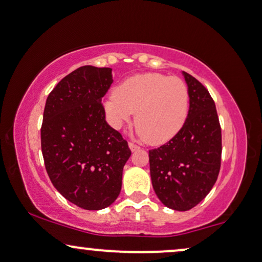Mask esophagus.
Returning <instances> with one entry per match:
<instances>
[{
    "instance_id": "obj_1",
    "label": "esophagus",
    "mask_w": 262,
    "mask_h": 262,
    "mask_svg": "<svg viewBox=\"0 0 262 262\" xmlns=\"http://www.w3.org/2000/svg\"><path fill=\"white\" fill-rule=\"evenodd\" d=\"M128 148L131 149V151H137L138 149H139L138 145L135 144V143H132V142H130V143H128Z\"/></svg>"
}]
</instances>
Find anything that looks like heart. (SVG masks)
Wrapping results in <instances>:
<instances>
[{"label":"heart","mask_w":262,"mask_h":262,"mask_svg":"<svg viewBox=\"0 0 262 262\" xmlns=\"http://www.w3.org/2000/svg\"><path fill=\"white\" fill-rule=\"evenodd\" d=\"M190 94L178 77L142 73L121 81L114 95L103 101L108 123L120 128L135 113V125L147 143H167L184 126L189 114Z\"/></svg>","instance_id":"obj_1"}]
</instances>
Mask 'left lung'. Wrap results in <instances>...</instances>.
<instances>
[{
	"label": "left lung",
	"instance_id": "8db88e82",
	"mask_svg": "<svg viewBox=\"0 0 262 262\" xmlns=\"http://www.w3.org/2000/svg\"><path fill=\"white\" fill-rule=\"evenodd\" d=\"M190 106L184 126L176 137L149 150L152 189L168 208L185 212L208 195L222 161V128L208 90L183 71Z\"/></svg>",
	"mask_w": 262,
	"mask_h": 262
}]
</instances>
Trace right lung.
<instances>
[{
  "label": "right lung",
  "instance_id": "1",
  "mask_svg": "<svg viewBox=\"0 0 262 262\" xmlns=\"http://www.w3.org/2000/svg\"><path fill=\"white\" fill-rule=\"evenodd\" d=\"M112 83L110 67L81 66L57 83L44 107L40 143L47 173L67 201L86 210L103 209L118 199L131 155L101 104Z\"/></svg>",
  "mask_w": 262,
  "mask_h": 262
}]
</instances>
